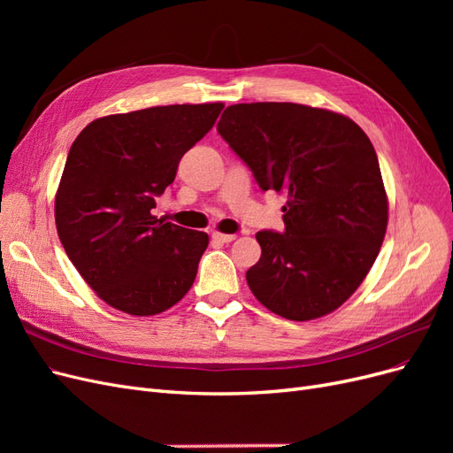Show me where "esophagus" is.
I'll return each instance as SVG.
<instances>
[{
  "instance_id": "obj_1",
  "label": "esophagus",
  "mask_w": 453,
  "mask_h": 453,
  "mask_svg": "<svg viewBox=\"0 0 453 453\" xmlns=\"http://www.w3.org/2000/svg\"><path fill=\"white\" fill-rule=\"evenodd\" d=\"M211 238L217 240V242H221V243H230V242L236 240L234 234H223V232H213Z\"/></svg>"
}]
</instances>
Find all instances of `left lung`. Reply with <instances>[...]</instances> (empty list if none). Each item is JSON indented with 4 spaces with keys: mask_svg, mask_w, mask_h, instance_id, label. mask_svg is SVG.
Segmentation results:
<instances>
[{
    "mask_svg": "<svg viewBox=\"0 0 453 453\" xmlns=\"http://www.w3.org/2000/svg\"><path fill=\"white\" fill-rule=\"evenodd\" d=\"M217 132L258 187L287 195L285 230L257 232L251 293L291 321L318 319L357 291L388 228L376 150L346 115L289 102L228 105Z\"/></svg>",
    "mask_w": 453,
    "mask_h": 453,
    "instance_id": "1",
    "label": "left lung"
}]
</instances>
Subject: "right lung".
Here are the masks:
<instances>
[{
	"label": "right lung",
	"instance_id": "add662e5",
	"mask_svg": "<svg viewBox=\"0 0 453 453\" xmlns=\"http://www.w3.org/2000/svg\"><path fill=\"white\" fill-rule=\"evenodd\" d=\"M223 104L140 109L92 120L77 135L54 200L58 238L104 303L130 315L166 311L193 287L205 232L150 210Z\"/></svg>",
	"mask_w": 453,
	"mask_h": 453
}]
</instances>
